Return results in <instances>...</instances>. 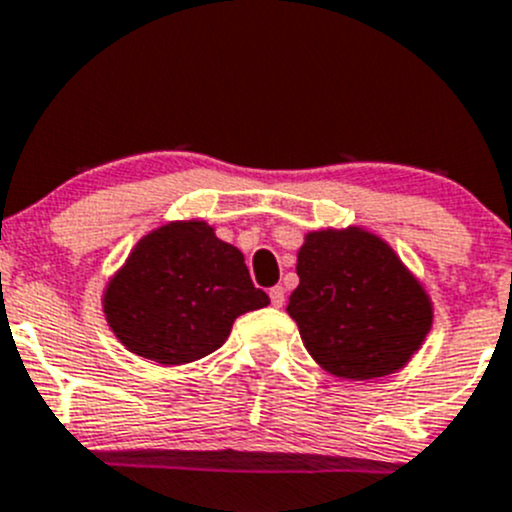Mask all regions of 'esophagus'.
<instances>
[{
    "mask_svg": "<svg viewBox=\"0 0 512 512\" xmlns=\"http://www.w3.org/2000/svg\"><path fill=\"white\" fill-rule=\"evenodd\" d=\"M270 300H272V305H275V308H283V303H285V288H283V285H275V288L270 290Z\"/></svg>",
    "mask_w": 512,
    "mask_h": 512,
    "instance_id": "obj_1",
    "label": "esophagus"
}]
</instances>
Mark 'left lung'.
I'll return each mask as SVG.
<instances>
[{
  "instance_id": "left-lung-1",
  "label": "left lung",
  "mask_w": 512,
  "mask_h": 512,
  "mask_svg": "<svg viewBox=\"0 0 512 512\" xmlns=\"http://www.w3.org/2000/svg\"><path fill=\"white\" fill-rule=\"evenodd\" d=\"M288 313L310 356L338 379L407 366L432 328V303L381 237L361 227L305 234Z\"/></svg>"
}]
</instances>
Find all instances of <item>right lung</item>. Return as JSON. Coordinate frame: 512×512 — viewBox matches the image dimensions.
I'll return each mask as SVG.
<instances>
[{
  "mask_svg": "<svg viewBox=\"0 0 512 512\" xmlns=\"http://www.w3.org/2000/svg\"><path fill=\"white\" fill-rule=\"evenodd\" d=\"M267 303L242 252L199 219L148 232L103 293L118 341L161 366L209 356L227 341L234 318Z\"/></svg>",
  "mask_w": 512,
  "mask_h": 512,
  "instance_id": "1",
  "label": "right lung"
}]
</instances>
